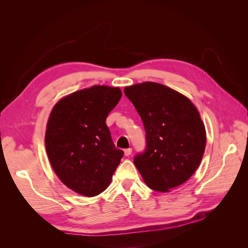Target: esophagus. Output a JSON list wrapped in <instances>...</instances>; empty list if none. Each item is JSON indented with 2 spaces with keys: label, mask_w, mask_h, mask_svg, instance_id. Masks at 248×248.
<instances>
[{
  "label": "esophagus",
  "mask_w": 248,
  "mask_h": 248,
  "mask_svg": "<svg viewBox=\"0 0 248 248\" xmlns=\"http://www.w3.org/2000/svg\"><path fill=\"white\" fill-rule=\"evenodd\" d=\"M131 153H132V149H130V148L124 150V155H125V156H130Z\"/></svg>",
  "instance_id": "34e87169"
}]
</instances>
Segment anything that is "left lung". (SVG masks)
I'll list each match as a JSON object with an SVG mask.
<instances>
[{"instance_id":"left-lung-1","label":"left lung","mask_w":248,"mask_h":248,"mask_svg":"<svg viewBox=\"0 0 248 248\" xmlns=\"http://www.w3.org/2000/svg\"><path fill=\"white\" fill-rule=\"evenodd\" d=\"M145 126L147 149L134 158L151 189L170 192L186 182L201 164L206 128L189 98L167 86L145 81L125 87Z\"/></svg>"}]
</instances>
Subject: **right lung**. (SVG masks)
I'll return each instance as SVG.
<instances>
[{
	"label": "right lung",
	"instance_id": "1",
	"mask_svg": "<svg viewBox=\"0 0 248 248\" xmlns=\"http://www.w3.org/2000/svg\"><path fill=\"white\" fill-rule=\"evenodd\" d=\"M122 97L119 87L97 85L60 99L46 124V149L61 182L80 196L106 190L123 157L106 120Z\"/></svg>",
	"mask_w": 248,
	"mask_h": 248
}]
</instances>
